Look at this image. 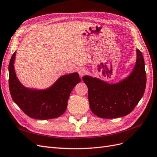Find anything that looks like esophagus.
I'll list each match as a JSON object with an SVG mask.
<instances>
[{
	"label": "esophagus",
	"mask_w": 157,
	"mask_h": 157,
	"mask_svg": "<svg viewBox=\"0 0 157 157\" xmlns=\"http://www.w3.org/2000/svg\"><path fill=\"white\" fill-rule=\"evenodd\" d=\"M78 73H79V75H80L81 77L83 76V75H85L86 74V72H87V71H86V70L85 68H79L78 70Z\"/></svg>",
	"instance_id": "obj_1"
}]
</instances>
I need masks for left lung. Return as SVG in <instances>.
Listing matches in <instances>:
<instances>
[{
	"instance_id": "8db88e82",
	"label": "left lung",
	"mask_w": 157,
	"mask_h": 157,
	"mask_svg": "<svg viewBox=\"0 0 157 157\" xmlns=\"http://www.w3.org/2000/svg\"><path fill=\"white\" fill-rule=\"evenodd\" d=\"M135 67L127 77L115 83L99 78L84 75L88 87L89 107L98 117L113 119L129 114L142 98L146 86L145 62L141 53L136 49Z\"/></svg>"
}]
</instances>
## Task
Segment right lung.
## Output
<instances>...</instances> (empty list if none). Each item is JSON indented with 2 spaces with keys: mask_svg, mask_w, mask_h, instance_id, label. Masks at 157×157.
Segmentation results:
<instances>
[{
  "mask_svg": "<svg viewBox=\"0 0 157 157\" xmlns=\"http://www.w3.org/2000/svg\"><path fill=\"white\" fill-rule=\"evenodd\" d=\"M16 54L15 52L8 67L10 92L14 102L33 119L45 120L60 117L67 108L72 89L81 82L78 73L63 75L44 89L27 87L19 82L15 71Z\"/></svg>",
  "mask_w": 157,
  "mask_h": 157,
  "instance_id": "1",
  "label": "right lung"
}]
</instances>
